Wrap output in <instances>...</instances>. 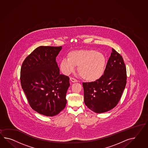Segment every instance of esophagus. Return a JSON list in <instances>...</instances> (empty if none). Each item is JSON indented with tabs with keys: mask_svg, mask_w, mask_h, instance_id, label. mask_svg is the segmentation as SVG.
<instances>
[{
	"mask_svg": "<svg viewBox=\"0 0 148 148\" xmlns=\"http://www.w3.org/2000/svg\"><path fill=\"white\" fill-rule=\"evenodd\" d=\"M70 80L72 82H78V81L77 79L73 78V77H70Z\"/></svg>",
	"mask_w": 148,
	"mask_h": 148,
	"instance_id": "34e87169",
	"label": "esophagus"
}]
</instances>
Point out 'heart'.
Returning <instances> with one entry per match:
<instances>
[{
    "label": "heart",
    "mask_w": 148,
    "mask_h": 148,
    "mask_svg": "<svg viewBox=\"0 0 148 148\" xmlns=\"http://www.w3.org/2000/svg\"><path fill=\"white\" fill-rule=\"evenodd\" d=\"M67 59H63L59 67L66 75L74 71L77 66V72L82 79L92 82L99 79L104 74L106 66L104 54L94 50H79L69 52Z\"/></svg>",
    "instance_id": "1"
}]
</instances>
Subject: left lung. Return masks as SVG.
I'll return each instance as SVG.
<instances>
[{
  "instance_id": "obj_1",
  "label": "left lung",
  "mask_w": 148,
  "mask_h": 148,
  "mask_svg": "<svg viewBox=\"0 0 148 148\" xmlns=\"http://www.w3.org/2000/svg\"><path fill=\"white\" fill-rule=\"evenodd\" d=\"M126 80V67L123 57L112 49L104 75L95 82L82 83L85 104L97 113L111 110L120 101Z\"/></svg>"
}]
</instances>
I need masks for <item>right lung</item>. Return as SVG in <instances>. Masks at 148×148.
I'll return each instance as SVG.
<instances>
[{
    "label": "right lung",
    "instance_id": "obj_1",
    "mask_svg": "<svg viewBox=\"0 0 148 148\" xmlns=\"http://www.w3.org/2000/svg\"><path fill=\"white\" fill-rule=\"evenodd\" d=\"M61 47H37L22 64L20 82L30 107L52 116L65 108L69 77L60 74L56 57Z\"/></svg>",
    "mask_w": 148,
    "mask_h": 148
}]
</instances>
